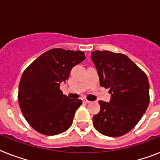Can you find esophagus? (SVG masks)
Here are the masks:
<instances>
[{
  "label": "esophagus",
  "instance_id": "34e87169",
  "mask_svg": "<svg viewBox=\"0 0 160 160\" xmlns=\"http://www.w3.org/2000/svg\"><path fill=\"white\" fill-rule=\"evenodd\" d=\"M83 102L84 103H86V104H89V103H90V100H88L86 98H83Z\"/></svg>",
  "mask_w": 160,
  "mask_h": 160
}]
</instances>
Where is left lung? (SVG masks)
Returning <instances> with one entry per match:
<instances>
[{"label": "left lung", "instance_id": "left-lung-1", "mask_svg": "<svg viewBox=\"0 0 160 160\" xmlns=\"http://www.w3.org/2000/svg\"><path fill=\"white\" fill-rule=\"evenodd\" d=\"M91 59L100 86L109 89V102L100 100V110L93 124L104 135L119 137L129 132L145 113L149 103L147 75L128 56L109 51H95Z\"/></svg>", "mask_w": 160, "mask_h": 160}]
</instances>
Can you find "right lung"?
<instances>
[{
	"label": "right lung",
	"instance_id": "add662e5",
	"mask_svg": "<svg viewBox=\"0 0 160 160\" xmlns=\"http://www.w3.org/2000/svg\"><path fill=\"white\" fill-rule=\"evenodd\" d=\"M85 59L83 51L51 49L35 60L21 75L18 101L29 124L45 135L66 131L81 100H71L60 90L74 66Z\"/></svg>",
	"mask_w": 160,
	"mask_h": 160
}]
</instances>
